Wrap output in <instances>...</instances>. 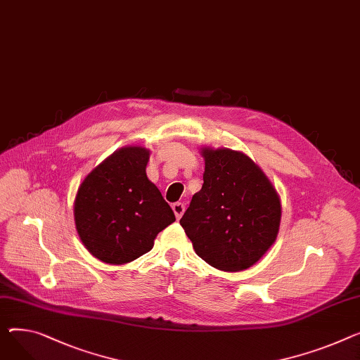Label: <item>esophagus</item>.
Wrapping results in <instances>:
<instances>
[{
  "mask_svg": "<svg viewBox=\"0 0 360 360\" xmlns=\"http://www.w3.org/2000/svg\"><path fill=\"white\" fill-rule=\"evenodd\" d=\"M172 210H174V212H175V217L179 220V219L182 217V214L185 212V205H184L182 202H175V204L172 205Z\"/></svg>",
  "mask_w": 360,
  "mask_h": 360,
  "instance_id": "1",
  "label": "esophagus"
}]
</instances>
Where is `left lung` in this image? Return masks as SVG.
Returning <instances> with one entry per match:
<instances>
[{
    "label": "left lung",
    "instance_id": "1",
    "mask_svg": "<svg viewBox=\"0 0 360 360\" xmlns=\"http://www.w3.org/2000/svg\"><path fill=\"white\" fill-rule=\"evenodd\" d=\"M202 188L181 219L195 253L226 272L250 268L276 240L281 200L260 167L245 153L201 148Z\"/></svg>",
    "mask_w": 360,
    "mask_h": 360
}]
</instances>
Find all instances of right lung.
Masks as SVG:
<instances>
[{
	"instance_id": "obj_1",
	"label": "right lung",
	"mask_w": 360,
	"mask_h": 360,
	"mask_svg": "<svg viewBox=\"0 0 360 360\" xmlns=\"http://www.w3.org/2000/svg\"><path fill=\"white\" fill-rule=\"evenodd\" d=\"M150 152L141 146L115 150L78 188L74 202L84 246L110 265H124L152 250L158 233L175 214L146 175Z\"/></svg>"
}]
</instances>
